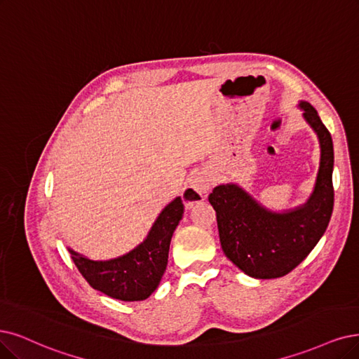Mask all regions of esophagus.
I'll list each match as a JSON object with an SVG mask.
<instances>
[{
    "label": "esophagus",
    "mask_w": 359,
    "mask_h": 359,
    "mask_svg": "<svg viewBox=\"0 0 359 359\" xmlns=\"http://www.w3.org/2000/svg\"><path fill=\"white\" fill-rule=\"evenodd\" d=\"M213 180L207 175L205 171H200L192 176L189 180V184L184 188L182 194V200L187 207H192L195 203H200L203 196L210 191Z\"/></svg>",
    "instance_id": "obj_1"
}]
</instances>
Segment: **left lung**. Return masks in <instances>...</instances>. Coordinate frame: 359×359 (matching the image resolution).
Returning <instances> with one entry per match:
<instances>
[{"mask_svg":"<svg viewBox=\"0 0 359 359\" xmlns=\"http://www.w3.org/2000/svg\"><path fill=\"white\" fill-rule=\"evenodd\" d=\"M300 108L321 144L320 172L306 204L272 213L236 184H220L208 196L216 210L223 253L259 280L280 278L299 266L321 240L333 213V140L311 103L302 102Z\"/></svg>","mask_w":359,"mask_h":359,"instance_id":"left-lung-1","label":"left lung"}]
</instances>
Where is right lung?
Here are the masks:
<instances>
[{
	"instance_id": "right-lung-1",
	"label": "right lung",
	"mask_w": 359,
	"mask_h": 359,
	"mask_svg": "<svg viewBox=\"0 0 359 359\" xmlns=\"http://www.w3.org/2000/svg\"><path fill=\"white\" fill-rule=\"evenodd\" d=\"M183 216L177 196L158 216L146 240L126 256L99 262L90 260L69 248L71 257L86 281L106 296L124 302L148 299L164 275L170 241Z\"/></svg>"
}]
</instances>
